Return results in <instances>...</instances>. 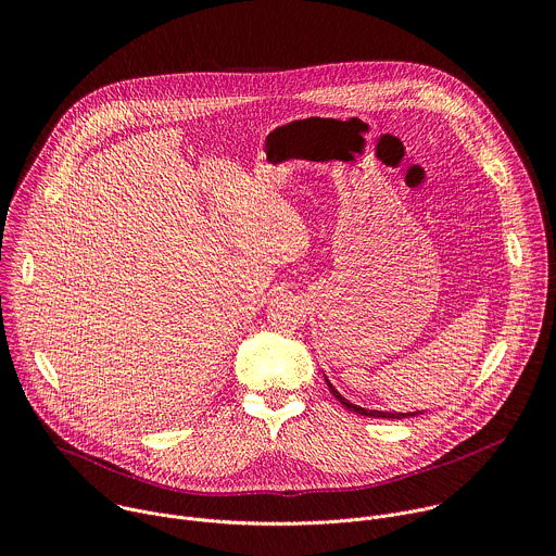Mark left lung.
Returning a JSON list of instances; mask_svg holds the SVG:
<instances>
[{
	"label": "left lung",
	"instance_id": "left-lung-1",
	"mask_svg": "<svg viewBox=\"0 0 556 556\" xmlns=\"http://www.w3.org/2000/svg\"><path fill=\"white\" fill-rule=\"evenodd\" d=\"M328 387H330V391L334 393V399L345 407V409H350V412H354V414H358V416H367V418H399V420H403V418H407V416H412V414H384V412H371V409H363V407H358V405H352L350 401H345L343 395L328 382ZM416 416V414H414Z\"/></svg>",
	"mask_w": 556,
	"mask_h": 556
}]
</instances>
